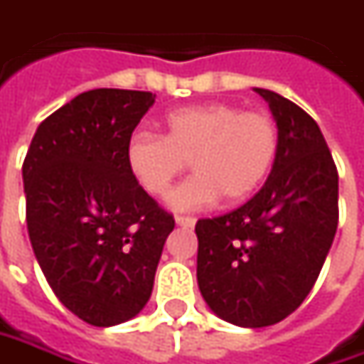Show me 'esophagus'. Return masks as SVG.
Instances as JSON below:
<instances>
[{
	"mask_svg": "<svg viewBox=\"0 0 364 364\" xmlns=\"http://www.w3.org/2000/svg\"><path fill=\"white\" fill-rule=\"evenodd\" d=\"M175 222H177V226H183V228H193L196 226V218H191V215H177Z\"/></svg>",
	"mask_w": 364,
	"mask_h": 364,
	"instance_id": "1",
	"label": "esophagus"
}]
</instances>
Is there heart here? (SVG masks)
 Returning <instances> with one entry per match:
<instances>
[{
    "instance_id": "heart-1",
    "label": "heart",
    "mask_w": 364,
    "mask_h": 364,
    "mask_svg": "<svg viewBox=\"0 0 364 364\" xmlns=\"http://www.w3.org/2000/svg\"><path fill=\"white\" fill-rule=\"evenodd\" d=\"M279 132L267 112H242L232 103H203L166 114L165 136L136 132L126 163L138 185L165 198L191 161L196 173L179 185L168 203L201 210L224 196L236 203L252 196L275 163Z\"/></svg>"
}]
</instances>
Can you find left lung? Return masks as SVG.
Instances as JSON below:
<instances>
[{
    "label": "left lung",
    "mask_w": 364,
    "mask_h": 364,
    "mask_svg": "<svg viewBox=\"0 0 364 364\" xmlns=\"http://www.w3.org/2000/svg\"><path fill=\"white\" fill-rule=\"evenodd\" d=\"M255 91L279 132L269 179L238 210L196 224L199 291L242 328L273 326L301 306L338 226V173L318 124L275 91Z\"/></svg>",
    "instance_id": "obj_1"
}]
</instances>
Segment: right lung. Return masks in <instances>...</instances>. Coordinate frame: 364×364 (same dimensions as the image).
I'll list each match as a JSON object with an SVG mask.
<instances>
[{"label":"right lung","mask_w":364,"mask_h":364,"mask_svg":"<svg viewBox=\"0 0 364 364\" xmlns=\"http://www.w3.org/2000/svg\"><path fill=\"white\" fill-rule=\"evenodd\" d=\"M154 97L128 89L85 91L40 124L24 159L36 261L58 301L91 326L140 314L175 228L126 163L128 140Z\"/></svg>","instance_id":"add662e5"}]
</instances>
